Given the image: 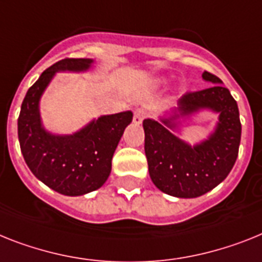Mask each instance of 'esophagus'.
Listing matches in <instances>:
<instances>
[{"mask_svg": "<svg viewBox=\"0 0 262 262\" xmlns=\"http://www.w3.org/2000/svg\"><path fill=\"white\" fill-rule=\"evenodd\" d=\"M144 118H146V111L142 110V108H136L135 111H134V123L140 124V123L143 122Z\"/></svg>", "mask_w": 262, "mask_h": 262, "instance_id": "esophagus-1", "label": "esophagus"}]
</instances>
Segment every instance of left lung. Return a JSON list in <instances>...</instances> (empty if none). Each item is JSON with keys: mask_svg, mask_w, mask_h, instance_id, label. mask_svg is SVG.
<instances>
[{"mask_svg": "<svg viewBox=\"0 0 262 262\" xmlns=\"http://www.w3.org/2000/svg\"><path fill=\"white\" fill-rule=\"evenodd\" d=\"M202 77L214 85L183 95L174 115L161 119L162 123L143 120L151 181L161 191L178 198H195L213 190L228 177L238 157L241 122L237 101L215 75L205 71ZM200 109H211L220 118L209 139L191 147L169 129L176 125L175 118Z\"/></svg>", "mask_w": 262, "mask_h": 262, "instance_id": "left-lung-1", "label": "left lung"}]
</instances>
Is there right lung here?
<instances>
[{"mask_svg":"<svg viewBox=\"0 0 262 262\" xmlns=\"http://www.w3.org/2000/svg\"><path fill=\"white\" fill-rule=\"evenodd\" d=\"M94 60L64 58L41 73L28 90L18 116V140L28 167L41 182L64 195H83L104 185L111 161L133 112L100 116L72 135H53L41 124L38 103L58 71H87Z\"/></svg>","mask_w":262,"mask_h":262,"instance_id":"obj_1","label":"right lung"}]
</instances>
